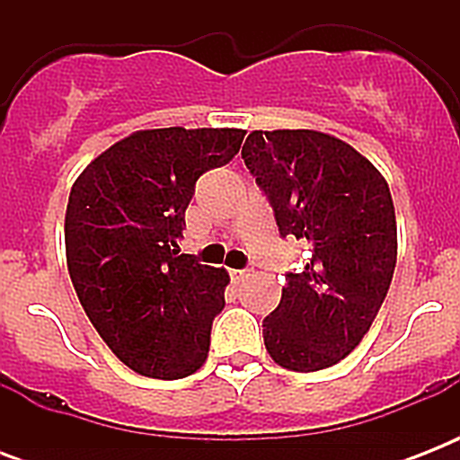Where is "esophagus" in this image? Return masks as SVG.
<instances>
[{
    "instance_id": "34e87169",
    "label": "esophagus",
    "mask_w": 460,
    "mask_h": 460,
    "mask_svg": "<svg viewBox=\"0 0 460 460\" xmlns=\"http://www.w3.org/2000/svg\"><path fill=\"white\" fill-rule=\"evenodd\" d=\"M229 277L234 284H241V281H245L251 277V272H248V270H229Z\"/></svg>"
}]
</instances>
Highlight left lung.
Returning a JSON list of instances; mask_svg holds the SVG:
<instances>
[{
    "label": "left lung",
    "mask_w": 460,
    "mask_h": 460,
    "mask_svg": "<svg viewBox=\"0 0 460 460\" xmlns=\"http://www.w3.org/2000/svg\"><path fill=\"white\" fill-rule=\"evenodd\" d=\"M272 205L281 238L310 245L262 320L274 363L332 367L356 349L385 303L396 267V215L382 173L349 143L317 131H252L241 150Z\"/></svg>",
    "instance_id": "8db88e82"
}]
</instances>
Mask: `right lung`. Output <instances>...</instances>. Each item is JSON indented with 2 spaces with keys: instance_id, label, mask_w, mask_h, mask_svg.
<instances>
[{
  "instance_id": "add662e5",
  "label": "right lung",
  "mask_w": 460,
  "mask_h": 460,
  "mask_svg": "<svg viewBox=\"0 0 460 460\" xmlns=\"http://www.w3.org/2000/svg\"><path fill=\"white\" fill-rule=\"evenodd\" d=\"M238 128H155L93 159L66 208L68 274L111 353L138 375L181 379L208 358L229 274L179 252L202 173L241 147Z\"/></svg>"
}]
</instances>
